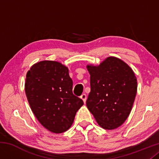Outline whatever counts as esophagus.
<instances>
[{"instance_id": "obj_1", "label": "esophagus", "mask_w": 159, "mask_h": 159, "mask_svg": "<svg viewBox=\"0 0 159 159\" xmlns=\"http://www.w3.org/2000/svg\"><path fill=\"white\" fill-rule=\"evenodd\" d=\"M86 98H87V97H86V95H85V94H83V95H82L81 96H80V99H82V100L83 101V102H84V103H85Z\"/></svg>"}]
</instances>
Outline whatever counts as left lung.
Listing matches in <instances>:
<instances>
[{
    "instance_id": "left-lung-1",
    "label": "left lung",
    "mask_w": 159,
    "mask_h": 159,
    "mask_svg": "<svg viewBox=\"0 0 159 159\" xmlns=\"http://www.w3.org/2000/svg\"><path fill=\"white\" fill-rule=\"evenodd\" d=\"M86 68L91 87L86 106L101 128L114 130L127 119L133 105L138 88L133 70L114 56Z\"/></svg>"
}]
</instances>
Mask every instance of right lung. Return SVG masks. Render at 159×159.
<instances>
[{
    "instance_id": "add662e5",
    "label": "right lung",
    "mask_w": 159,
    "mask_h": 159,
    "mask_svg": "<svg viewBox=\"0 0 159 159\" xmlns=\"http://www.w3.org/2000/svg\"><path fill=\"white\" fill-rule=\"evenodd\" d=\"M72 86L68 67L57 61H40L26 73L25 90L31 111L53 133L68 130L83 105L82 99L72 93Z\"/></svg>"
}]
</instances>
